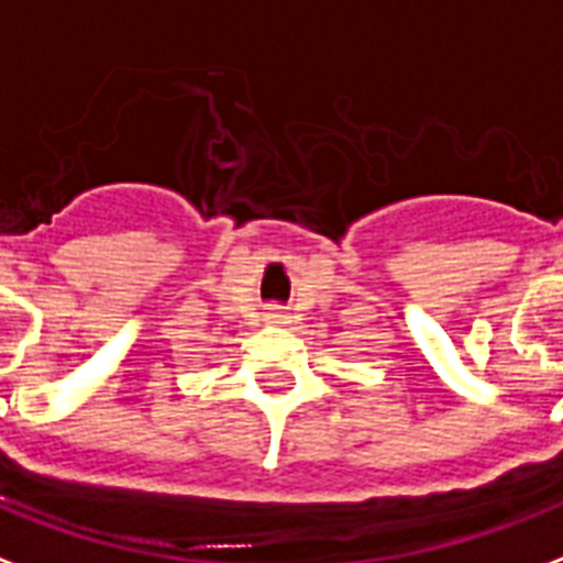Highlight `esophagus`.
<instances>
[{
	"mask_svg": "<svg viewBox=\"0 0 563 563\" xmlns=\"http://www.w3.org/2000/svg\"><path fill=\"white\" fill-rule=\"evenodd\" d=\"M263 319H265V324H272V328H280V324H286V321H289V316H286V310H283V307H268Z\"/></svg>",
	"mask_w": 563,
	"mask_h": 563,
	"instance_id": "34e87169",
	"label": "esophagus"
}]
</instances>
